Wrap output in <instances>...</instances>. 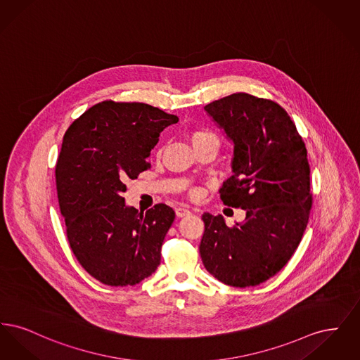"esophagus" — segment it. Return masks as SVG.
Listing matches in <instances>:
<instances>
[{"label":"esophagus","mask_w":360,"mask_h":360,"mask_svg":"<svg viewBox=\"0 0 360 360\" xmlns=\"http://www.w3.org/2000/svg\"><path fill=\"white\" fill-rule=\"evenodd\" d=\"M188 213H190V210H188V207H176L175 209V214H176V217H185V216H188Z\"/></svg>","instance_id":"obj_1"}]
</instances>
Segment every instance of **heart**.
<instances>
[{"instance_id": "1", "label": "heart", "mask_w": 360, "mask_h": 360, "mask_svg": "<svg viewBox=\"0 0 360 360\" xmlns=\"http://www.w3.org/2000/svg\"><path fill=\"white\" fill-rule=\"evenodd\" d=\"M188 140H190L193 148H197V147L204 146V144H213L217 148L220 146V139H219V136L214 132H212V131H209L206 128H195V129L190 131Z\"/></svg>"}]
</instances>
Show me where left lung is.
Wrapping results in <instances>:
<instances>
[{
  "label": "left lung",
  "instance_id": "1",
  "mask_svg": "<svg viewBox=\"0 0 360 360\" xmlns=\"http://www.w3.org/2000/svg\"><path fill=\"white\" fill-rule=\"evenodd\" d=\"M206 113L233 143L224 204L245 210L243 223L204 213L200 254L206 270L233 288L266 282L289 262L308 225V153L288 112L271 100L235 93Z\"/></svg>",
  "mask_w": 360,
  "mask_h": 360
}]
</instances>
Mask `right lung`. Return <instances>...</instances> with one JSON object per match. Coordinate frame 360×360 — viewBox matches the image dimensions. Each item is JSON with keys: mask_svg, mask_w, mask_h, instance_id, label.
<instances>
[{"mask_svg": "<svg viewBox=\"0 0 360 360\" xmlns=\"http://www.w3.org/2000/svg\"><path fill=\"white\" fill-rule=\"evenodd\" d=\"M175 115L143 103L103 101L66 131L56 162V190L70 247L81 266L108 286H134L160 263L175 213L125 204V181L150 169L147 158Z\"/></svg>", "mask_w": 360, "mask_h": 360, "instance_id": "right-lung-1", "label": "right lung"}]
</instances>
